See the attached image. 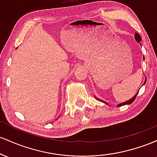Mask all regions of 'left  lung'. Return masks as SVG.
I'll return each instance as SVG.
<instances>
[{
	"instance_id": "left-lung-1",
	"label": "left lung",
	"mask_w": 157,
	"mask_h": 157,
	"mask_svg": "<svg viewBox=\"0 0 157 157\" xmlns=\"http://www.w3.org/2000/svg\"><path fill=\"white\" fill-rule=\"evenodd\" d=\"M134 37H135V40H136V42H137V43H140V41L142 40L141 37H140V35H139L138 33H135V35H134ZM143 60H145V57H143ZM145 82H146V80H145V82H144V84H145ZM144 84H143V85H144ZM138 92H139V91H137V93H136V94H135L134 96L132 97V98H131L130 100H128V101L124 102H122V103H120V104H118V105H117V107H119V106H120H120L125 105H130V104L132 103V102H134V100H135V99H136V96H137V94H138ZM96 99H97V100H99V99H97V97H96ZM101 101H102V100H101ZM102 102H103L104 103H106V102H105L104 101H102ZM106 104H107V103H106Z\"/></svg>"
}]
</instances>
